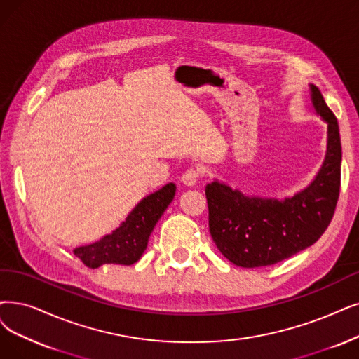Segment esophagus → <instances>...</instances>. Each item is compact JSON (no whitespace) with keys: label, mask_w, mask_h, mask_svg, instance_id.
Here are the masks:
<instances>
[{"label":"esophagus","mask_w":359,"mask_h":359,"mask_svg":"<svg viewBox=\"0 0 359 359\" xmlns=\"http://www.w3.org/2000/svg\"><path fill=\"white\" fill-rule=\"evenodd\" d=\"M202 174H203V170L200 169V168H190V169H187V170L184 172V175H182L181 181H182L185 185H189V187H193V185L197 184L198 178L202 177Z\"/></svg>","instance_id":"1"}]
</instances>
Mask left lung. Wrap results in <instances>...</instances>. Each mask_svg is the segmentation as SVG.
Returning <instances> with one entry per match:
<instances>
[{"instance_id":"1","label":"left lung","mask_w":359,"mask_h":359,"mask_svg":"<svg viewBox=\"0 0 359 359\" xmlns=\"http://www.w3.org/2000/svg\"><path fill=\"white\" fill-rule=\"evenodd\" d=\"M311 102L327 122V151L317 177L293 197L246 196L215 180L206 185L209 231L219 252L243 268L268 266L312 246L332 222L340 193L339 123L321 91L309 85Z\"/></svg>"}]
</instances>
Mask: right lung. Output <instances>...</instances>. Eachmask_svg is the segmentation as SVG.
Returning <instances> with one entry per match:
<instances>
[{
    "mask_svg": "<svg viewBox=\"0 0 359 359\" xmlns=\"http://www.w3.org/2000/svg\"><path fill=\"white\" fill-rule=\"evenodd\" d=\"M175 191L174 182L166 184L161 190L142 198L111 234L93 245L76 248L74 253L88 268H98L103 264H135L144 253L153 228L174 200Z\"/></svg>",
    "mask_w": 359,
    "mask_h": 359,
    "instance_id": "right-lung-1",
    "label": "right lung"
}]
</instances>
